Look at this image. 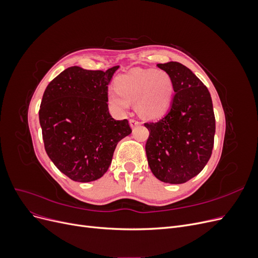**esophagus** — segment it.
Wrapping results in <instances>:
<instances>
[{"mask_svg":"<svg viewBox=\"0 0 258 258\" xmlns=\"http://www.w3.org/2000/svg\"><path fill=\"white\" fill-rule=\"evenodd\" d=\"M129 122H130V126H131V128H135V127H137V126H139L140 122L139 120H137V119H135V118H131L130 120H129Z\"/></svg>","mask_w":258,"mask_h":258,"instance_id":"34e87169","label":"esophagus"}]
</instances>
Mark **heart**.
Here are the masks:
<instances>
[{
  "instance_id": "heart-1",
  "label": "heart",
  "mask_w": 258,
  "mask_h": 258,
  "mask_svg": "<svg viewBox=\"0 0 258 258\" xmlns=\"http://www.w3.org/2000/svg\"><path fill=\"white\" fill-rule=\"evenodd\" d=\"M115 89L107 95L113 106L124 111L129 102H137L139 114L148 119L165 114L173 95V84L169 74L152 69H134L117 76Z\"/></svg>"
}]
</instances>
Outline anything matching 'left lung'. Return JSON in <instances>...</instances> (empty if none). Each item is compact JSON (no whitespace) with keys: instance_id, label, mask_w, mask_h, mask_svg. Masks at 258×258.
I'll return each mask as SVG.
<instances>
[{"instance_id":"left-lung-1","label":"left lung","mask_w":258,"mask_h":258,"mask_svg":"<svg viewBox=\"0 0 258 258\" xmlns=\"http://www.w3.org/2000/svg\"><path fill=\"white\" fill-rule=\"evenodd\" d=\"M157 67L172 80L169 112L150 131L145 151L148 166L161 182L182 184L199 174L212 154L215 117L208 88L188 68L171 61Z\"/></svg>"}]
</instances>
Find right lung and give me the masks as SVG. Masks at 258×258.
Instances as JSON below:
<instances>
[{
    "label": "right lung",
    "mask_w": 258,
    "mask_h": 258,
    "mask_svg": "<svg viewBox=\"0 0 258 258\" xmlns=\"http://www.w3.org/2000/svg\"><path fill=\"white\" fill-rule=\"evenodd\" d=\"M118 68H68L45 89L38 112L45 151L75 182L103 176L116 145L131 134L127 119L115 120L108 112L107 85Z\"/></svg>",
    "instance_id": "obj_1"
}]
</instances>
